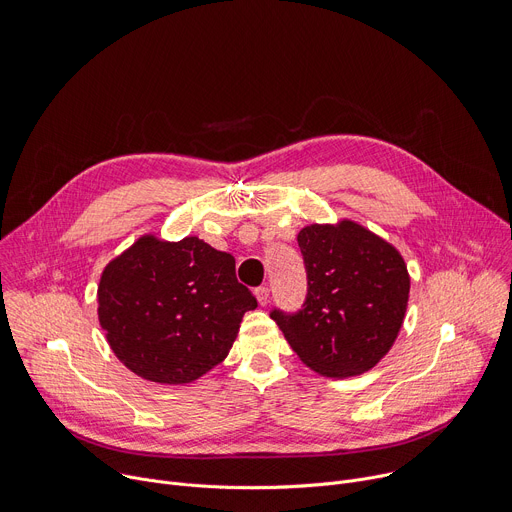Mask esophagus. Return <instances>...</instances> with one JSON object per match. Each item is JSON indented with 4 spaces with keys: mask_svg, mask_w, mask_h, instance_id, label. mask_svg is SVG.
Masks as SVG:
<instances>
[{
    "mask_svg": "<svg viewBox=\"0 0 512 512\" xmlns=\"http://www.w3.org/2000/svg\"><path fill=\"white\" fill-rule=\"evenodd\" d=\"M255 296H257V302H259L261 306H265V304L269 302V288H267V286L257 288V290H255Z\"/></svg>",
    "mask_w": 512,
    "mask_h": 512,
    "instance_id": "1",
    "label": "esophagus"
}]
</instances>
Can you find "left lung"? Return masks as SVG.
I'll list each match as a JSON object with an SVG mask.
<instances>
[{
    "label": "left lung",
    "mask_w": 512,
    "mask_h": 512,
    "mask_svg": "<svg viewBox=\"0 0 512 512\" xmlns=\"http://www.w3.org/2000/svg\"><path fill=\"white\" fill-rule=\"evenodd\" d=\"M308 294L294 314L271 310L296 355L316 374H365L394 345L408 304L402 255L353 220L298 232Z\"/></svg>",
    "instance_id": "left-lung-1"
}]
</instances>
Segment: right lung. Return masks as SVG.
Returning a JSON list of instances; mask_svg holds the SVG:
<instances>
[{
  "label": "right lung",
  "mask_w": 512,
  "mask_h": 512,
  "mask_svg": "<svg viewBox=\"0 0 512 512\" xmlns=\"http://www.w3.org/2000/svg\"><path fill=\"white\" fill-rule=\"evenodd\" d=\"M257 308L235 257L198 237L153 235L112 259L98 286V316L114 355L157 384H190L224 361L243 314Z\"/></svg>",
  "instance_id": "1"
}]
</instances>
